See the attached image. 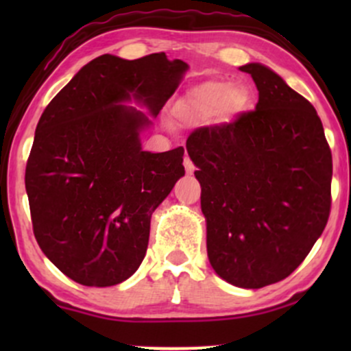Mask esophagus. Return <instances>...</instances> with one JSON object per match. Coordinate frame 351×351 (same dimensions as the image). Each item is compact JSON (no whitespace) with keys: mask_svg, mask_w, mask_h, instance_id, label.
<instances>
[{"mask_svg":"<svg viewBox=\"0 0 351 351\" xmlns=\"http://www.w3.org/2000/svg\"><path fill=\"white\" fill-rule=\"evenodd\" d=\"M183 165H184V170H186L188 175H191V173L195 171V165H193V162H191V160H189V156H188V155L184 156Z\"/></svg>","mask_w":351,"mask_h":351,"instance_id":"esophagus-1","label":"esophagus"}]
</instances>
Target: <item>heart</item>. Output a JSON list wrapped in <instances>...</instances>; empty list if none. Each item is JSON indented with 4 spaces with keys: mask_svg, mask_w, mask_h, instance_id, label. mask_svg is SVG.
Instances as JSON below:
<instances>
[{
    "mask_svg": "<svg viewBox=\"0 0 351 351\" xmlns=\"http://www.w3.org/2000/svg\"><path fill=\"white\" fill-rule=\"evenodd\" d=\"M243 104V94L228 80H209L189 88L186 94L175 104L176 119L181 122H204L209 117L223 108V112H232Z\"/></svg>",
    "mask_w": 351,
    "mask_h": 351,
    "instance_id": "b5f03b06",
    "label": "heart"
}]
</instances>
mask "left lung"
Listing matches in <instances>:
<instances>
[{
	"label": "left lung",
	"instance_id": "left-lung-1",
	"mask_svg": "<svg viewBox=\"0 0 351 351\" xmlns=\"http://www.w3.org/2000/svg\"><path fill=\"white\" fill-rule=\"evenodd\" d=\"M259 90L256 110L186 140L198 170L209 264L243 289L295 271L330 215L332 152L307 99L259 62L239 67Z\"/></svg>",
	"mask_w": 351,
	"mask_h": 351
}]
</instances>
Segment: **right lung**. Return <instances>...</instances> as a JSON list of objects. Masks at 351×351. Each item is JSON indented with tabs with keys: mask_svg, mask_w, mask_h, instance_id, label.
<instances>
[{
	"mask_svg": "<svg viewBox=\"0 0 351 351\" xmlns=\"http://www.w3.org/2000/svg\"><path fill=\"white\" fill-rule=\"evenodd\" d=\"M188 64L165 52L127 60L104 54L51 100L26 165L36 241L60 272L108 287L142 264L153 211L184 175V148L142 150ZM134 99L148 114L124 104Z\"/></svg>",
	"mask_w": 351,
	"mask_h": 351,
	"instance_id": "obj_1",
	"label": "right lung"
}]
</instances>
